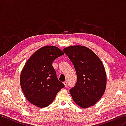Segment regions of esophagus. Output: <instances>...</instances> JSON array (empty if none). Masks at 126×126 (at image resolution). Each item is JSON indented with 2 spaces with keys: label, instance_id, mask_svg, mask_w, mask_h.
<instances>
[{
  "label": "esophagus",
  "instance_id": "1",
  "mask_svg": "<svg viewBox=\"0 0 126 126\" xmlns=\"http://www.w3.org/2000/svg\"><path fill=\"white\" fill-rule=\"evenodd\" d=\"M63 83H64V86L66 87L67 86V81H64V82H63Z\"/></svg>",
  "mask_w": 126,
  "mask_h": 126
}]
</instances>
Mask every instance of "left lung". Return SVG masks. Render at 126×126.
Listing matches in <instances>:
<instances>
[{
	"instance_id": "left-lung-1",
	"label": "left lung",
	"mask_w": 126,
	"mask_h": 126,
	"mask_svg": "<svg viewBox=\"0 0 126 126\" xmlns=\"http://www.w3.org/2000/svg\"><path fill=\"white\" fill-rule=\"evenodd\" d=\"M63 51L73 63L77 82L69 90L76 104L82 108L95 105L104 94L107 84L106 73L102 62L89 48L71 46Z\"/></svg>"
}]
</instances>
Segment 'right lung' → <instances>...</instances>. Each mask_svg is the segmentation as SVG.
<instances>
[{
    "mask_svg": "<svg viewBox=\"0 0 126 126\" xmlns=\"http://www.w3.org/2000/svg\"><path fill=\"white\" fill-rule=\"evenodd\" d=\"M63 55L59 48L47 46L34 52L27 61L21 72L20 83L25 96L31 104L39 108L46 107L64 87L52 66L55 59Z\"/></svg>",
    "mask_w": 126,
    "mask_h": 126,
    "instance_id": "obj_1",
    "label": "right lung"
}]
</instances>
